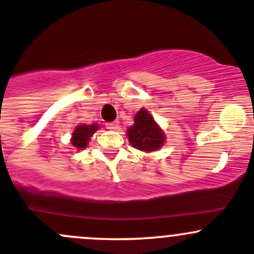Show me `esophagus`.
I'll list each match as a JSON object with an SVG mask.
<instances>
[{"label":"esophagus","mask_w":254,"mask_h":254,"mask_svg":"<svg viewBox=\"0 0 254 254\" xmlns=\"http://www.w3.org/2000/svg\"><path fill=\"white\" fill-rule=\"evenodd\" d=\"M119 126H120L119 121H114V122H109V124H106L107 129H111V130L119 129Z\"/></svg>","instance_id":"esophagus-1"}]
</instances>
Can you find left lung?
Returning <instances> with one entry per match:
<instances>
[{
	"label": "left lung",
	"mask_w": 254,
	"mask_h": 254,
	"mask_svg": "<svg viewBox=\"0 0 254 254\" xmlns=\"http://www.w3.org/2000/svg\"><path fill=\"white\" fill-rule=\"evenodd\" d=\"M127 135L133 147L144 152L159 149L164 143V134L144 109L134 116V125L128 128Z\"/></svg>",
	"instance_id": "1"
}]
</instances>
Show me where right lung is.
I'll list each match as a JSON object with an SVG mask.
<instances>
[{
	"label": "right lung",
	"instance_id": "obj_1",
	"mask_svg": "<svg viewBox=\"0 0 254 254\" xmlns=\"http://www.w3.org/2000/svg\"><path fill=\"white\" fill-rule=\"evenodd\" d=\"M99 128L97 125H81V126H77L74 129V133H72V139L71 144L74 145L77 149H84V148L87 147V142L90 140V137H91L92 133H95V130Z\"/></svg>",
	"mask_w": 254,
	"mask_h": 254
}]
</instances>
